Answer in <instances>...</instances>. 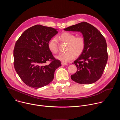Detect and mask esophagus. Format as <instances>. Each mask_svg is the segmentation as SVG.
Segmentation results:
<instances>
[{"instance_id": "1", "label": "esophagus", "mask_w": 120, "mask_h": 120, "mask_svg": "<svg viewBox=\"0 0 120 120\" xmlns=\"http://www.w3.org/2000/svg\"><path fill=\"white\" fill-rule=\"evenodd\" d=\"M61 64H62V65H67V63H64V62H62L61 63Z\"/></svg>"}]
</instances>
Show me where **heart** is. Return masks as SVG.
<instances>
[{
	"instance_id": "heart-1",
	"label": "heart",
	"mask_w": 120,
	"mask_h": 120,
	"mask_svg": "<svg viewBox=\"0 0 120 120\" xmlns=\"http://www.w3.org/2000/svg\"><path fill=\"white\" fill-rule=\"evenodd\" d=\"M57 39L61 42L67 43L66 52L60 53L56 58L63 62H69L76 56H79L82 53L85 46L84 38L82 36L75 37L74 34L64 32L57 36ZM49 50L53 54L58 52V44L56 38H53L48 43Z\"/></svg>"
}]
</instances>
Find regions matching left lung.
Here are the masks:
<instances>
[{"label":"left lung","instance_id":"1","mask_svg":"<svg viewBox=\"0 0 120 120\" xmlns=\"http://www.w3.org/2000/svg\"><path fill=\"white\" fill-rule=\"evenodd\" d=\"M65 31L80 32L85 39L83 52L75 60L76 72L71 76L80 84H91L101 76L108 60L107 44L101 32L93 25L82 22L64 28Z\"/></svg>","mask_w":120,"mask_h":120}]
</instances>
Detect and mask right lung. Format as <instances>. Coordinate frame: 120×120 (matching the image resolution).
I'll return each mask as SVG.
<instances>
[{
    "instance_id": "obj_1",
    "label": "right lung",
    "mask_w": 120,
    "mask_h": 120,
    "mask_svg": "<svg viewBox=\"0 0 120 120\" xmlns=\"http://www.w3.org/2000/svg\"><path fill=\"white\" fill-rule=\"evenodd\" d=\"M57 33L56 29L37 25L24 31L16 41L14 65L27 86L38 89L48 84L53 81L56 70L61 66L48 47L49 41Z\"/></svg>"
}]
</instances>
